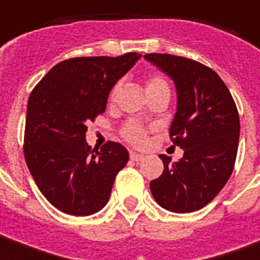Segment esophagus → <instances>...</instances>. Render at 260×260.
<instances>
[{"label": "esophagus", "instance_id": "obj_1", "mask_svg": "<svg viewBox=\"0 0 260 260\" xmlns=\"http://www.w3.org/2000/svg\"><path fill=\"white\" fill-rule=\"evenodd\" d=\"M130 158L133 161H141L144 160V155L139 153H134V151H130Z\"/></svg>", "mask_w": 260, "mask_h": 260}]
</instances>
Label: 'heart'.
<instances>
[{
  "label": "heart",
  "instance_id": "obj_1",
  "mask_svg": "<svg viewBox=\"0 0 260 260\" xmlns=\"http://www.w3.org/2000/svg\"><path fill=\"white\" fill-rule=\"evenodd\" d=\"M161 89H168L167 82L166 79L161 78L158 75H153L148 76L146 80V93L154 92V90H161ZM117 92V86L113 89L112 96H114ZM121 136L126 141H128L133 146H143L146 141V136H147V130L141 126L139 121H127L124 127L121 128Z\"/></svg>",
  "mask_w": 260,
  "mask_h": 260
}]
</instances>
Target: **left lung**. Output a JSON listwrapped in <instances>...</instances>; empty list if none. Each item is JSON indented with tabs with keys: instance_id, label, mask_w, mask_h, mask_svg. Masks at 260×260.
Instances as JSON below:
<instances>
[{
	"instance_id": "8db88e82",
	"label": "left lung",
	"mask_w": 260,
	"mask_h": 260,
	"mask_svg": "<svg viewBox=\"0 0 260 260\" xmlns=\"http://www.w3.org/2000/svg\"><path fill=\"white\" fill-rule=\"evenodd\" d=\"M144 59L174 82L177 110L170 137L184 150L177 162L161 154L164 171L150 189L164 209L194 212L212 201L232 174L241 132L235 102L222 79L200 62L168 53Z\"/></svg>"
}]
</instances>
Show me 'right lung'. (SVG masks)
Instances as JSON below:
<instances>
[{
    "label": "right lung",
    "instance_id": "obj_1",
    "mask_svg": "<svg viewBox=\"0 0 260 260\" xmlns=\"http://www.w3.org/2000/svg\"><path fill=\"white\" fill-rule=\"evenodd\" d=\"M140 53L117 58H73L53 66L32 90L24 154L39 191L59 211L76 216L99 212L116 175L128 161L120 143L99 151L86 143V123L106 110L109 93Z\"/></svg>",
    "mask_w": 260,
    "mask_h": 260
}]
</instances>
